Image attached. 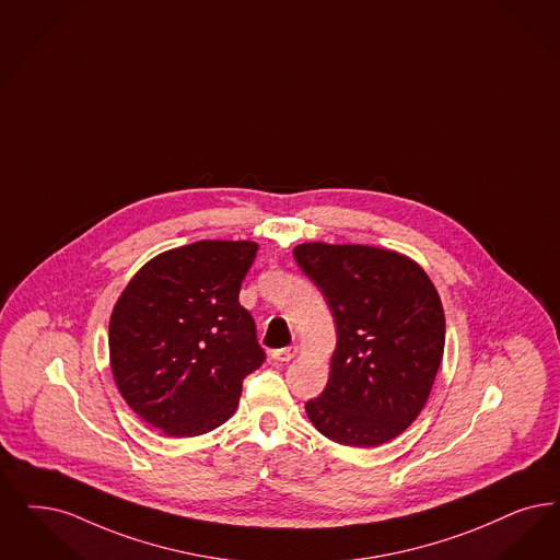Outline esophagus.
Returning <instances> with one entry per match:
<instances>
[{"label": "esophagus", "instance_id": "34e87169", "mask_svg": "<svg viewBox=\"0 0 560 560\" xmlns=\"http://www.w3.org/2000/svg\"><path fill=\"white\" fill-rule=\"evenodd\" d=\"M295 354H298V348H295V346H290V348L272 350V352H270V359L277 360V362H290Z\"/></svg>", "mask_w": 560, "mask_h": 560}]
</instances>
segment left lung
Wrapping results in <instances>:
<instances>
[{"label": "left lung", "instance_id": "left-lung-1", "mask_svg": "<svg viewBox=\"0 0 560 560\" xmlns=\"http://www.w3.org/2000/svg\"><path fill=\"white\" fill-rule=\"evenodd\" d=\"M327 298L337 346L329 383L306 402L313 425L343 446H381L419 417L444 357L446 318L425 270L373 246L293 249Z\"/></svg>", "mask_w": 560, "mask_h": 560}]
</instances>
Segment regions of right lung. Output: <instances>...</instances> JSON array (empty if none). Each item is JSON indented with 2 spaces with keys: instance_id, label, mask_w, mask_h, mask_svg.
<instances>
[{
  "instance_id": "right-lung-1",
  "label": "right lung",
  "mask_w": 560,
  "mask_h": 560,
  "mask_svg": "<svg viewBox=\"0 0 560 560\" xmlns=\"http://www.w3.org/2000/svg\"><path fill=\"white\" fill-rule=\"evenodd\" d=\"M254 242H212L158 254L135 272L110 316L114 381L145 423L194 438L229 421L242 383L265 362L240 288Z\"/></svg>"
}]
</instances>
